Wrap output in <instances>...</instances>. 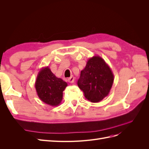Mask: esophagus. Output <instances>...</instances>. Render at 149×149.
Listing matches in <instances>:
<instances>
[{
    "instance_id": "1",
    "label": "esophagus",
    "mask_w": 149,
    "mask_h": 149,
    "mask_svg": "<svg viewBox=\"0 0 149 149\" xmlns=\"http://www.w3.org/2000/svg\"><path fill=\"white\" fill-rule=\"evenodd\" d=\"M68 81L70 83H73L74 82V78L73 76H71L70 78L68 79Z\"/></svg>"
}]
</instances>
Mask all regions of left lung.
<instances>
[{
    "label": "left lung",
    "mask_w": 149,
    "mask_h": 149,
    "mask_svg": "<svg viewBox=\"0 0 149 149\" xmlns=\"http://www.w3.org/2000/svg\"><path fill=\"white\" fill-rule=\"evenodd\" d=\"M113 82L114 74L109 66L96 55L89 58L81 71L78 85L86 99L98 102L109 94Z\"/></svg>",
    "instance_id": "1"
}]
</instances>
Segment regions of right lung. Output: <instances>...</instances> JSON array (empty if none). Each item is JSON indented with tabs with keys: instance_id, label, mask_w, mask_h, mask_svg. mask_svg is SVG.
<instances>
[{
	"instance_id": "right-lung-1",
	"label": "right lung",
	"mask_w": 149,
	"mask_h": 149,
	"mask_svg": "<svg viewBox=\"0 0 149 149\" xmlns=\"http://www.w3.org/2000/svg\"><path fill=\"white\" fill-rule=\"evenodd\" d=\"M68 84L57 78L48 66L43 67L38 72L35 87L40 100L51 106H57L63 100V91Z\"/></svg>"
}]
</instances>
